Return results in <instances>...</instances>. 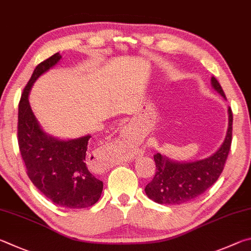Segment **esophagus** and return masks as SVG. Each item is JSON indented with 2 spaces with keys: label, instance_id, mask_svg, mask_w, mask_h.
<instances>
[{
  "label": "esophagus",
  "instance_id": "34e87169",
  "mask_svg": "<svg viewBox=\"0 0 251 251\" xmlns=\"http://www.w3.org/2000/svg\"><path fill=\"white\" fill-rule=\"evenodd\" d=\"M132 133L130 132L129 130H123V135H125V138L126 139H131L132 138V135H131ZM110 153L105 152V151H99L98 153H97L96 155V163H97V168H98L99 170H105L110 168V165H111L112 163V160H111V156L109 155Z\"/></svg>",
  "mask_w": 251,
  "mask_h": 251
}]
</instances>
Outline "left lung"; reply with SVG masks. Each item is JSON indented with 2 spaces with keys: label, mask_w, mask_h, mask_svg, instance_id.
Wrapping results in <instances>:
<instances>
[{
  "label": "left lung",
  "mask_w": 251,
  "mask_h": 251,
  "mask_svg": "<svg viewBox=\"0 0 251 251\" xmlns=\"http://www.w3.org/2000/svg\"><path fill=\"white\" fill-rule=\"evenodd\" d=\"M212 87L226 100L222 86L212 77ZM232 135V112L228 107V128L225 140L218 150L205 159L192 162H178L156 153L154 162L156 172L144 188L148 197L155 203L179 205L195 200L217 181L222 174Z\"/></svg>",
  "instance_id": "8db88e82"
}]
</instances>
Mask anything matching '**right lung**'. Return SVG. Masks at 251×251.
<instances>
[{
    "label": "right lung",
    "mask_w": 251,
    "mask_h": 251,
    "mask_svg": "<svg viewBox=\"0 0 251 251\" xmlns=\"http://www.w3.org/2000/svg\"><path fill=\"white\" fill-rule=\"evenodd\" d=\"M61 59L56 52L34 69L19 105V146L30 181L52 203L66 208H87L96 204L103 183L86 165L91 135L63 140L46 133L30 108L32 86Z\"/></svg>",
    "instance_id": "add662e5"
}]
</instances>
